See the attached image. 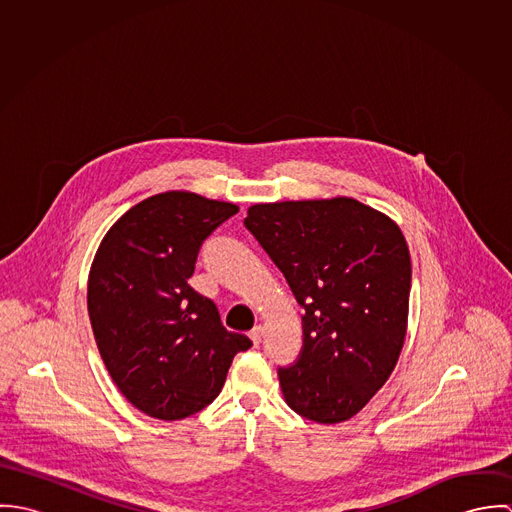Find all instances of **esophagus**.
<instances>
[{
    "label": "esophagus",
    "instance_id": "1",
    "mask_svg": "<svg viewBox=\"0 0 512 512\" xmlns=\"http://www.w3.org/2000/svg\"><path fill=\"white\" fill-rule=\"evenodd\" d=\"M248 335H250V339H252L254 345H260V341H262V337H264V327H262V325H256Z\"/></svg>",
    "mask_w": 512,
    "mask_h": 512
}]
</instances>
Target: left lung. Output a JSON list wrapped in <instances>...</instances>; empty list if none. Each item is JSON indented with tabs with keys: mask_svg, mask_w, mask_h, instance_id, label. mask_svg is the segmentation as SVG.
Here are the masks:
<instances>
[{
	"mask_svg": "<svg viewBox=\"0 0 512 512\" xmlns=\"http://www.w3.org/2000/svg\"><path fill=\"white\" fill-rule=\"evenodd\" d=\"M244 224L305 309L301 357L278 370L288 406L317 424L351 420L404 347L412 264L400 226L341 195L256 203Z\"/></svg>",
	"mask_w": 512,
	"mask_h": 512,
	"instance_id": "left-lung-1",
	"label": "left lung"
}]
</instances>
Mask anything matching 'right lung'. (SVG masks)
Segmentation results:
<instances>
[{
  "instance_id": "add662e5",
  "label": "right lung",
  "mask_w": 512,
  "mask_h": 512,
  "mask_svg": "<svg viewBox=\"0 0 512 512\" xmlns=\"http://www.w3.org/2000/svg\"><path fill=\"white\" fill-rule=\"evenodd\" d=\"M238 205L191 191L151 195L104 234L88 274V315L120 392L147 416L173 422L209 406L246 335L220 323L189 278L203 240Z\"/></svg>"
}]
</instances>
